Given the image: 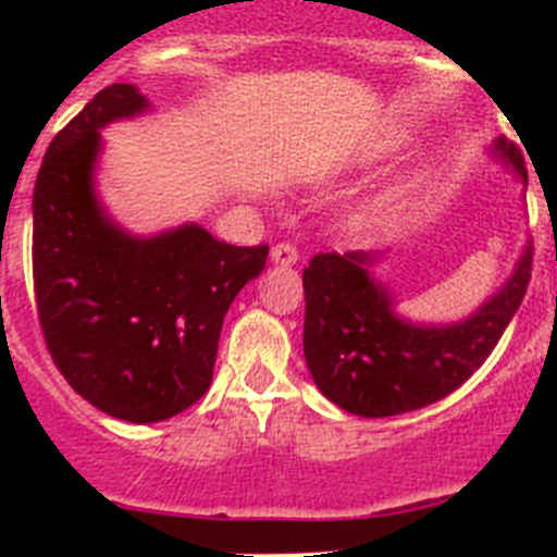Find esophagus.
<instances>
[{"mask_svg":"<svg viewBox=\"0 0 557 557\" xmlns=\"http://www.w3.org/2000/svg\"><path fill=\"white\" fill-rule=\"evenodd\" d=\"M270 259H273L275 264H284V268H289V264L298 262V248H295L293 243H278L273 250H270Z\"/></svg>","mask_w":557,"mask_h":557,"instance_id":"obj_1","label":"esophagus"}]
</instances>
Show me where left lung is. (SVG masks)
<instances>
[{
	"instance_id": "left-lung-1",
	"label": "left lung",
	"mask_w": 557,
	"mask_h": 557,
	"mask_svg": "<svg viewBox=\"0 0 557 557\" xmlns=\"http://www.w3.org/2000/svg\"><path fill=\"white\" fill-rule=\"evenodd\" d=\"M494 156L528 184L521 150L505 136ZM382 253H318L304 270V357L323 396L362 418L421 410L449 396L488 359L528 293L533 245L513 273L466 321L412 323L373 278Z\"/></svg>"
}]
</instances>
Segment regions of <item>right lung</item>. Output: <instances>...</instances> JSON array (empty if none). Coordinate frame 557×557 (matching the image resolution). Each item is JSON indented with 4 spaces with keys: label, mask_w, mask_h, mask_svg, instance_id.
Returning <instances> with one entry per match:
<instances>
[{
    "label": "right lung",
    "mask_w": 557,
    "mask_h": 557,
    "mask_svg": "<svg viewBox=\"0 0 557 557\" xmlns=\"http://www.w3.org/2000/svg\"><path fill=\"white\" fill-rule=\"evenodd\" d=\"M150 108L102 88L58 133L33 191V282L58 371L88 405L131 424L178 416L209 391L223 318L264 270L268 245L220 243L195 223L133 236L95 189L100 131Z\"/></svg>",
    "instance_id": "right-lung-1"
}]
</instances>
